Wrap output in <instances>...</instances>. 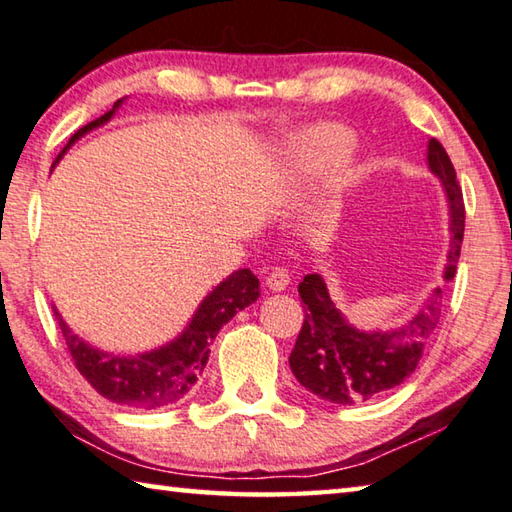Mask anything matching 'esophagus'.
Instances as JSON below:
<instances>
[{
	"label": "esophagus",
	"instance_id": "1",
	"mask_svg": "<svg viewBox=\"0 0 512 512\" xmlns=\"http://www.w3.org/2000/svg\"><path fill=\"white\" fill-rule=\"evenodd\" d=\"M266 284H268V288H271V291H275V293L284 291V288L288 286V271H286V268L273 266L271 273L266 275Z\"/></svg>",
	"mask_w": 512,
	"mask_h": 512
}]
</instances>
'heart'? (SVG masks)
<instances>
[{"label":"heart","mask_w":512,"mask_h":512,"mask_svg":"<svg viewBox=\"0 0 512 512\" xmlns=\"http://www.w3.org/2000/svg\"><path fill=\"white\" fill-rule=\"evenodd\" d=\"M302 150L315 165H333L345 159L351 150L353 138L349 129L340 125H320L300 136Z\"/></svg>","instance_id":"1"}]
</instances>
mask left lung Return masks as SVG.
Segmentation results:
<instances>
[{
  "label": "left lung",
  "instance_id": "left-lung-1",
  "mask_svg": "<svg viewBox=\"0 0 512 512\" xmlns=\"http://www.w3.org/2000/svg\"><path fill=\"white\" fill-rule=\"evenodd\" d=\"M427 163L439 176L450 206V253L445 280L457 273L466 208L452 161L443 145L432 138L427 145ZM304 302V322L295 347L288 356L295 378L309 392L336 405L369 401L387 392L416 369L425 342L441 318V288L418 309L412 320L394 331H358L342 318L331 302L327 284L318 273L306 275L297 286Z\"/></svg>",
  "mask_w": 512,
  "mask_h": 512
}]
</instances>
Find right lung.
Returning a JSON list of instances; mask_svg holds the SVG:
<instances>
[{
  "label": "right lung",
  "instance_id": "right-lung-1",
  "mask_svg": "<svg viewBox=\"0 0 512 512\" xmlns=\"http://www.w3.org/2000/svg\"><path fill=\"white\" fill-rule=\"evenodd\" d=\"M120 102L123 100H116L114 109H109L105 116L80 127L71 136L67 147L58 154L55 163L62 159L64 152L80 136H85L94 127L105 125L114 116ZM257 297L259 280L248 268H241V271H235L230 277H226L199 304L197 313H194V318L179 338L167 342L161 349L138 353V356H114V353L94 349L64 324L62 315L55 306L53 313L62 331V338L67 342L73 365H76L82 378L102 398H107V401L116 405L134 407V410H159V407L183 401L192 392V387L197 385L203 369H206L210 345L217 338L219 329L235 318L237 311L253 304Z\"/></svg>",
  "mask_w": 512,
  "mask_h": 512
}]
</instances>
